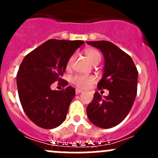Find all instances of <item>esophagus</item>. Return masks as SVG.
Wrapping results in <instances>:
<instances>
[{"label": "esophagus", "mask_w": 158, "mask_h": 158, "mask_svg": "<svg viewBox=\"0 0 158 158\" xmlns=\"http://www.w3.org/2000/svg\"><path fill=\"white\" fill-rule=\"evenodd\" d=\"M81 92H82V90H80V89H76V95H79V94H80Z\"/></svg>", "instance_id": "34e87169"}]
</instances>
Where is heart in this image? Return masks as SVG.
<instances>
[{"mask_svg":"<svg viewBox=\"0 0 158 158\" xmlns=\"http://www.w3.org/2000/svg\"><path fill=\"white\" fill-rule=\"evenodd\" d=\"M85 56L89 61L92 64L97 65L102 59V55L99 51H98L95 49H88L85 51ZM76 58V55L73 54L69 58V61L67 63V67H70L71 65L73 64V61ZM73 84H74L76 86L80 89H86L89 86H90L92 83H94L95 81V79L92 76H84V75H75L72 77L71 79Z\"/></svg>","mask_w":158,"mask_h":158,"instance_id":"obj_1","label":"heart"}]
</instances>
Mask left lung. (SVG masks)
Listing matches in <instances>:
<instances>
[{
  "label": "left lung",
  "mask_w": 158,
  "mask_h": 158,
  "mask_svg": "<svg viewBox=\"0 0 158 158\" xmlns=\"http://www.w3.org/2000/svg\"><path fill=\"white\" fill-rule=\"evenodd\" d=\"M87 44L102 51L105 58L104 73L97 86L108 89L102 98L95 92L86 111L91 122L102 128L120 124L131 109L137 95L138 72L131 57L109 41H89Z\"/></svg>",
  "instance_id": "8db88e82"
}]
</instances>
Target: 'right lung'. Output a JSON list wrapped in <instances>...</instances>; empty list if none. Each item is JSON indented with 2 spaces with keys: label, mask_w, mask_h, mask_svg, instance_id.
Instances as JSON below:
<instances>
[{
  "label": "right lung",
  "mask_w": 158,
  "mask_h": 158,
  "mask_svg": "<svg viewBox=\"0 0 158 158\" xmlns=\"http://www.w3.org/2000/svg\"><path fill=\"white\" fill-rule=\"evenodd\" d=\"M82 40L51 39L28 53L17 74L19 98L30 120L37 126L52 129L60 126L67 114L76 94L73 87L52 90L51 84H65L62 76L73 52Z\"/></svg>",
  "instance_id": "1"
}]
</instances>
